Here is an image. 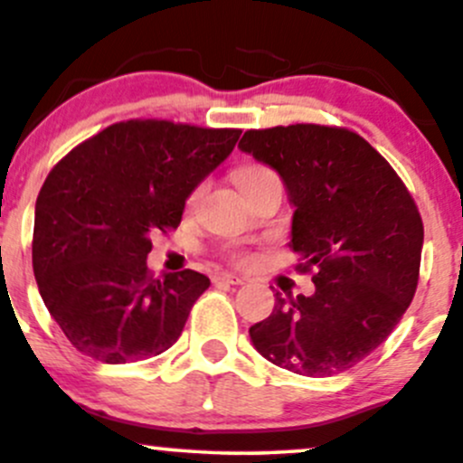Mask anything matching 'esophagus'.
<instances>
[{"label":"esophagus","instance_id":"1","mask_svg":"<svg viewBox=\"0 0 463 463\" xmlns=\"http://www.w3.org/2000/svg\"><path fill=\"white\" fill-rule=\"evenodd\" d=\"M215 283H228V285H243L246 283V276H239V274H228L222 272L215 276Z\"/></svg>","mask_w":463,"mask_h":463}]
</instances>
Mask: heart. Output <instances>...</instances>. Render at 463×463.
<instances>
[{"label": "heart", "instance_id": "obj_1", "mask_svg": "<svg viewBox=\"0 0 463 463\" xmlns=\"http://www.w3.org/2000/svg\"><path fill=\"white\" fill-rule=\"evenodd\" d=\"M259 172H263V167H246V169H241V172H237V178H235L237 184L241 183V180L254 176V174H259Z\"/></svg>", "mask_w": 463, "mask_h": 463}]
</instances>
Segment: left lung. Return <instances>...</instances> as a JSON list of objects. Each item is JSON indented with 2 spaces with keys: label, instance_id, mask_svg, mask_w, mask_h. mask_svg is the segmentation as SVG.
<instances>
[{
  "label": "left lung",
  "instance_id": "1",
  "mask_svg": "<svg viewBox=\"0 0 463 463\" xmlns=\"http://www.w3.org/2000/svg\"><path fill=\"white\" fill-rule=\"evenodd\" d=\"M239 150L269 165L294 206L289 248L311 296L276 291L252 346L274 365L331 376L385 342L418 287L424 228L390 163L346 128L296 124L248 130Z\"/></svg>",
  "mask_w": 463,
  "mask_h": 463
}]
</instances>
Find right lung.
Returning a JSON list of instances; mask_svg holds the SVG:
<instances>
[{
    "instance_id": "obj_1",
    "label": "right lung",
    "mask_w": 463,
    "mask_h": 463,
    "mask_svg": "<svg viewBox=\"0 0 463 463\" xmlns=\"http://www.w3.org/2000/svg\"><path fill=\"white\" fill-rule=\"evenodd\" d=\"M239 135L130 119L52 169L36 198L32 268L73 348L104 364H135L174 346L211 280L194 269L154 279L152 235L180 224L184 202Z\"/></svg>"
}]
</instances>
